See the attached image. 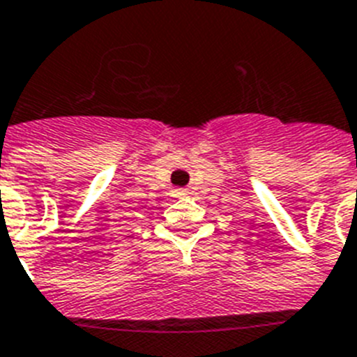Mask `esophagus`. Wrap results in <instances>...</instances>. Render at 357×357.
I'll return each instance as SVG.
<instances>
[{"instance_id": "1", "label": "esophagus", "mask_w": 357, "mask_h": 357, "mask_svg": "<svg viewBox=\"0 0 357 357\" xmlns=\"http://www.w3.org/2000/svg\"><path fill=\"white\" fill-rule=\"evenodd\" d=\"M188 195V190H184V188H176V190H173V197H184Z\"/></svg>"}]
</instances>
